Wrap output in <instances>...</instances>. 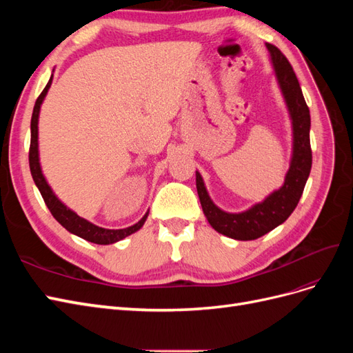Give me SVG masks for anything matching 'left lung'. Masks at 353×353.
<instances>
[{
    "instance_id": "obj_1",
    "label": "left lung",
    "mask_w": 353,
    "mask_h": 353,
    "mask_svg": "<svg viewBox=\"0 0 353 353\" xmlns=\"http://www.w3.org/2000/svg\"><path fill=\"white\" fill-rule=\"evenodd\" d=\"M266 48H268L275 79L292 122V156L283 185L274 190L262 201L254 203L249 209L243 212H225L213 203L203 176L196 170L197 194L210 227L223 236L240 241L256 240L265 236L292 215L302 197L312 166L311 141H309L311 114H309L301 85L283 52L271 44H266Z\"/></svg>"
}]
</instances>
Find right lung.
I'll use <instances>...</instances> for the list:
<instances>
[{"instance_id":"1","label":"right lung","mask_w":353,"mask_h":353,"mask_svg":"<svg viewBox=\"0 0 353 353\" xmlns=\"http://www.w3.org/2000/svg\"><path fill=\"white\" fill-rule=\"evenodd\" d=\"M52 83V74L47 83V87L44 91L41 92L38 97L35 105H34V113H32V119H30V150H29V166H30V174L32 178H34V183L38 187L39 193L44 199L47 208L50 209L51 215L56 218L59 223H61L69 232L74 234L83 240L95 243V244H113L116 241H121L125 237L131 236V234L137 232L140 230L144 222L147 221L148 212H145V215L138 221L134 225L122 228V230H109V228H103L95 225V223L81 218L77 212H73L70 208H68L65 203H63L57 196L52 188L50 187L47 178L42 174V168L39 162V141H38V122H39V112H41V105L44 103V99L47 97V92Z\"/></svg>"}]
</instances>
